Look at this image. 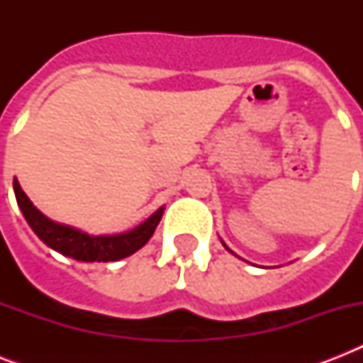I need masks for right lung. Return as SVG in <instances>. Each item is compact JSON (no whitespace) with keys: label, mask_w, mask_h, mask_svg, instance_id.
<instances>
[{"label":"right lung","mask_w":363,"mask_h":363,"mask_svg":"<svg viewBox=\"0 0 363 363\" xmlns=\"http://www.w3.org/2000/svg\"><path fill=\"white\" fill-rule=\"evenodd\" d=\"M13 186L22 215L31 230L37 233V238L54 248L56 252L79 259V262H116V259L130 256L152 238L154 230L164 215V209H158L148 220L143 222L141 226L121 235H88L81 230L52 222L43 215L41 211H37L28 196L22 192L16 179Z\"/></svg>","instance_id":"obj_1"}]
</instances>
